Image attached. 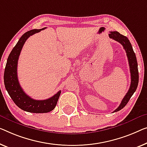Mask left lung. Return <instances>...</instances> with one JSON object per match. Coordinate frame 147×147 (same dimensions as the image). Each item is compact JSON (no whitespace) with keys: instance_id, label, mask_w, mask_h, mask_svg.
<instances>
[{"instance_id":"1","label":"left lung","mask_w":147,"mask_h":147,"mask_svg":"<svg viewBox=\"0 0 147 147\" xmlns=\"http://www.w3.org/2000/svg\"><path fill=\"white\" fill-rule=\"evenodd\" d=\"M109 37L121 43L124 49L125 50L127 56L128 58L131 73V85L127 93L125 96V97L123 98L119 107L115 111H113V112H116V111L121 110L126 106L131 96L136 91L138 83H139V71H138V64L136 55H135L132 45H131L128 38L126 36L120 34L118 32H111L110 34H109Z\"/></svg>"}]
</instances>
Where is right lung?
<instances>
[{
  "instance_id": "right-lung-1",
  "label": "right lung",
  "mask_w": 147,
  "mask_h": 147,
  "mask_svg": "<svg viewBox=\"0 0 147 147\" xmlns=\"http://www.w3.org/2000/svg\"><path fill=\"white\" fill-rule=\"evenodd\" d=\"M45 28L30 30L22 36L10 52L4 70V82L8 94L18 107L28 112L40 113H47L52 111L55 108L61 92L59 90L56 94L47 100H36L32 99L24 92L18 79V61L24 44L30 36Z\"/></svg>"
}]
</instances>
